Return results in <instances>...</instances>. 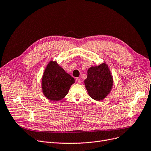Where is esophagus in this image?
I'll return each mask as SVG.
<instances>
[{
  "label": "esophagus",
  "mask_w": 151,
  "mask_h": 151,
  "mask_svg": "<svg viewBox=\"0 0 151 151\" xmlns=\"http://www.w3.org/2000/svg\"><path fill=\"white\" fill-rule=\"evenodd\" d=\"M76 82L77 83H81V82H82V80H81L80 78H76Z\"/></svg>",
  "instance_id": "obj_1"
}]
</instances>
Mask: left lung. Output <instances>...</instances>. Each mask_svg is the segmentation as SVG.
<instances>
[{
    "label": "left lung",
    "instance_id": "1",
    "mask_svg": "<svg viewBox=\"0 0 151 151\" xmlns=\"http://www.w3.org/2000/svg\"><path fill=\"white\" fill-rule=\"evenodd\" d=\"M112 83V76L105 63L89 68L85 85L91 98L97 101L103 100L111 91Z\"/></svg>",
    "mask_w": 151,
    "mask_h": 151
}]
</instances>
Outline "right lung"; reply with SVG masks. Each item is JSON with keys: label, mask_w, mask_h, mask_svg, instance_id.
<instances>
[{"label": "right lung", "mask_w": 151, "mask_h": 151, "mask_svg": "<svg viewBox=\"0 0 151 151\" xmlns=\"http://www.w3.org/2000/svg\"><path fill=\"white\" fill-rule=\"evenodd\" d=\"M75 80L55 61H51L46 68L42 85L44 95L52 101L62 100L68 94Z\"/></svg>", "instance_id": "obj_1"}]
</instances>
